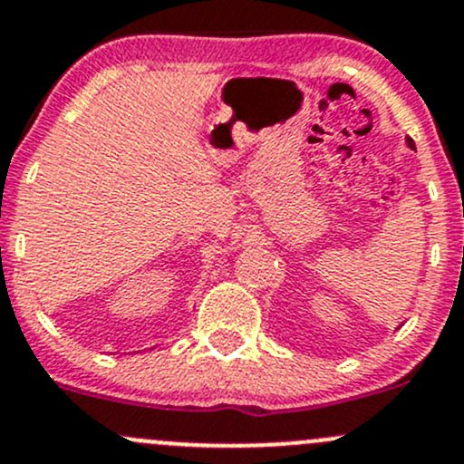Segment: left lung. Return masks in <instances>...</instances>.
<instances>
[{"instance_id":"1","label":"left lung","mask_w":464,"mask_h":464,"mask_svg":"<svg viewBox=\"0 0 464 464\" xmlns=\"http://www.w3.org/2000/svg\"><path fill=\"white\" fill-rule=\"evenodd\" d=\"M407 142H409V146H413V140H407Z\"/></svg>"}]
</instances>
